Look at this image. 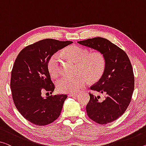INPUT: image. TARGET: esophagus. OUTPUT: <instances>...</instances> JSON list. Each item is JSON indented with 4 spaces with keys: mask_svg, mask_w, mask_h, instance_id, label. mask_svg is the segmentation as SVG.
<instances>
[{
    "mask_svg": "<svg viewBox=\"0 0 146 146\" xmlns=\"http://www.w3.org/2000/svg\"><path fill=\"white\" fill-rule=\"evenodd\" d=\"M78 96V94L77 93H71V94H69L68 95V96H74V97H76V96Z\"/></svg>",
    "mask_w": 146,
    "mask_h": 146,
    "instance_id": "esophagus-1",
    "label": "esophagus"
}]
</instances>
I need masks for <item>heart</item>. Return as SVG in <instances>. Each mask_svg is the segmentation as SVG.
Here are the masks:
<instances>
[{
  "label": "heart",
  "mask_w": 146,
  "mask_h": 146,
  "mask_svg": "<svg viewBox=\"0 0 146 146\" xmlns=\"http://www.w3.org/2000/svg\"><path fill=\"white\" fill-rule=\"evenodd\" d=\"M66 57L78 63V76L73 78L63 77L57 81V89L64 93H76L87 84V77L91 81L98 80L104 73L106 61L99 51L89 53L88 50L73 45L64 51ZM47 68L52 77H57L60 72V55L56 53L48 60Z\"/></svg>",
  "instance_id": "obj_1"
}]
</instances>
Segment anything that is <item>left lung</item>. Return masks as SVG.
<instances>
[{"instance_id":"1","label":"left lung","mask_w":146,"mask_h":146,"mask_svg":"<svg viewBox=\"0 0 146 146\" xmlns=\"http://www.w3.org/2000/svg\"><path fill=\"white\" fill-rule=\"evenodd\" d=\"M82 46L99 51L104 55V73L91 90L104 94V100L89 93L86 106L89 117L98 124L111 123L121 117L131 102L134 88V77L127 53L108 40L96 37L78 42Z\"/></svg>"}]
</instances>
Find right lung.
I'll return each mask as SVG.
<instances>
[{
  "label": "right lung",
  "instance_id": "add662e5",
  "mask_svg": "<svg viewBox=\"0 0 146 146\" xmlns=\"http://www.w3.org/2000/svg\"><path fill=\"white\" fill-rule=\"evenodd\" d=\"M72 43L47 38L23 49L17 55L11 74L10 87L15 106L31 123L43 126L59 117L66 95L42 96L44 91H54L47 68L51 55Z\"/></svg>",
  "mask_w": 146,
  "mask_h": 146
}]
</instances>
